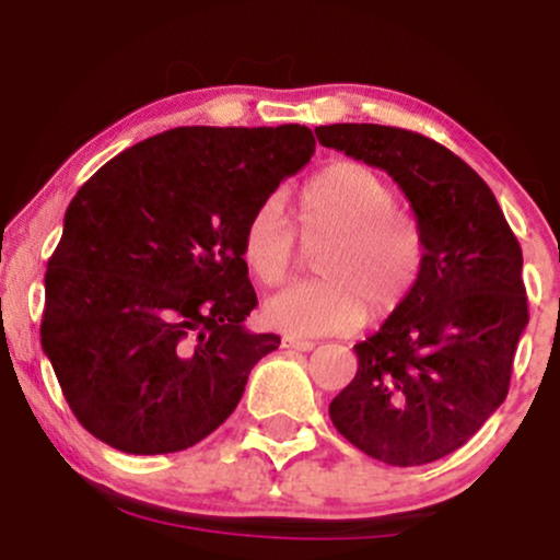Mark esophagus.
Listing matches in <instances>:
<instances>
[{
    "mask_svg": "<svg viewBox=\"0 0 560 560\" xmlns=\"http://www.w3.org/2000/svg\"><path fill=\"white\" fill-rule=\"evenodd\" d=\"M281 347H287V350H300V352H311L316 342H311V339H294V337H284L281 339Z\"/></svg>",
    "mask_w": 560,
    "mask_h": 560,
    "instance_id": "obj_1",
    "label": "esophagus"
}]
</instances>
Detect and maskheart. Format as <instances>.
Returning a JSON list of instances; mask_svg holds the SVG:
<instances>
[{
    "instance_id": "heart-1",
    "label": "heart",
    "mask_w": 560,
    "mask_h": 560,
    "mask_svg": "<svg viewBox=\"0 0 560 560\" xmlns=\"http://www.w3.org/2000/svg\"><path fill=\"white\" fill-rule=\"evenodd\" d=\"M395 189L369 165H326L298 197L305 242H324L313 258L318 279L300 281L266 300L262 320L287 337L347 334L387 318L419 287L427 240L413 215L395 208ZM240 260L260 287H279L294 266V234L281 202L262 199L242 229Z\"/></svg>"
}]
</instances>
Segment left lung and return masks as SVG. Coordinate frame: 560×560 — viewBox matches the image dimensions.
<instances>
[{
	"label": "left lung",
	"instance_id": "8db88e82",
	"mask_svg": "<svg viewBox=\"0 0 560 560\" xmlns=\"http://www.w3.org/2000/svg\"><path fill=\"white\" fill-rule=\"evenodd\" d=\"M324 147L387 171L427 240L419 287L355 345L358 374L334 397L337 432L389 466H423L466 445L511 387L529 324L522 247L471 165L416 131L318 126Z\"/></svg>",
	"mask_w": 560,
	"mask_h": 560
}]
</instances>
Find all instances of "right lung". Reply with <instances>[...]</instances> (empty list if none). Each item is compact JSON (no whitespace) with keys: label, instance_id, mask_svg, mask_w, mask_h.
Segmentation results:
<instances>
[{"label":"right lung","instance_id":"add662e5","mask_svg":"<svg viewBox=\"0 0 560 560\" xmlns=\"http://www.w3.org/2000/svg\"><path fill=\"white\" fill-rule=\"evenodd\" d=\"M316 150L307 126H184L115 155L66 210L42 347L89 434L133 455L197 445L281 345L244 329L249 213Z\"/></svg>","mask_w":560,"mask_h":560}]
</instances>
